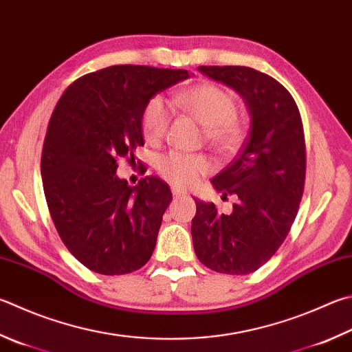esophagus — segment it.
I'll use <instances>...</instances> for the list:
<instances>
[{
    "label": "esophagus",
    "mask_w": 352,
    "mask_h": 352,
    "mask_svg": "<svg viewBox=\"0 0 352 352\" xmlns=\"http://www.w3.org/2000/svg\"><path fill=\"white\" fill-rule=\"evenodd\" d=\"M172 190V195L174 197H183V195H186V190H183V189H180V188H172L170 189Z\"/></svg>",
    "instance_id": "obj_1"
}]
</instances>
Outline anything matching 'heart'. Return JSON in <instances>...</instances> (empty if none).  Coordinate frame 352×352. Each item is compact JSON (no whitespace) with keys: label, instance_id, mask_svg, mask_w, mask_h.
Wrapping results in <instances>:
<instances>
[{"label":"heart","instance_id":"b5f03b06","mask_svg":"<svg viewBox=\"0 0 352 352\" xmlns=\"http://www.w3.org/2000/svg\"><path fill=\"white\" fill-rule=\"evenodd\" d=\"M174 103L184 107L198 123L206 127V138L220 149H228L239 142L241 127L235 112L234 98L223 89L200 85L174 97ZM170 107L162 97L152 98L143 113V133L149 143L162 142L168 131ZM204 155L169 152L158 160V172L166 182L178 188L192 186L210 170Z\"/></svg>","mask_w":352,"mask_h":352}]
</instances>
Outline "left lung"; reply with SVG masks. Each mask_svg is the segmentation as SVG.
Instances as JSON below:
<instances>
[{"label":"left lung","instance_id":"obj_1","mask_svg":"<svg viewBox=\"0 0 352 352\" xmlns=\"http://www.w3.org/2000/svg\"><path fill=\"white\" fill-rule=\"evenodd\" d=\"M198 70L234 89L251 121L237 157L210 182L239 201L225 215L214 203L195 200L194 249L209 270L246 276L276 254L296 220L306 169L302 118L291 94L270 75L245 66Z\"/></svg>","mask_w":352,"mask_h":352}]
</instances>
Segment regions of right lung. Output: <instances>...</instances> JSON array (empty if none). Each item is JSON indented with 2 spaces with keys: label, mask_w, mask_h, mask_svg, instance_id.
<instances>
[{
  "label": "right lung",
  "mask_w": 352,
  "mask_h": 352,
  "mask_svg": "<svg viewBox=\"0 0 352 352\" xmlns=\"http://www.w3.org/2000/svg\"><path fill=\"white\" fill-rule=\"evenodd\" d=\"M183 69L111 66L70 85L50 117L41 177L50 217L89 270L123 276L148 263L172 194L157 177L131 188L118 160L135 163L151 98L189 78Z\"/></svg>",
  "instance_id": "right-lung-1"
}]
</instances>
